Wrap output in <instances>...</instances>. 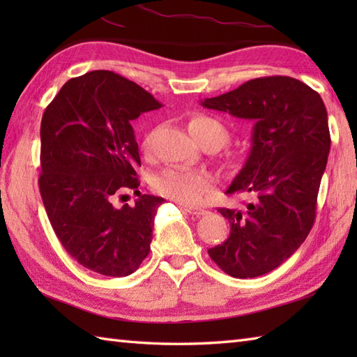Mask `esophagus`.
I'll return each instance as SVG.
<instances>
[{"label":"esophagus","instance_id":"1","mask_svg":"<svg viewBox=\"0 0 357 357\" xmlns=\"http://www.w3.org/2000/svg\"><path fill=\"white\" fill-rule=\"evenodd\" d=\"M183 208H184L185 211H188V213H190V215H195V216H204V215H207V213H208L207 210L198 208V207H188V206H183Z\"/></svg>","mask_w":357,"mask_h":357}]
</instances>
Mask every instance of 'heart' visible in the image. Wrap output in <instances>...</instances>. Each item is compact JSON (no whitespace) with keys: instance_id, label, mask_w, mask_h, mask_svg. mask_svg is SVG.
<instances>
[{"instance_id":"b5f03b06","label":"heart","mask_w":357,"mask_h":357,"mask_svg":"<svg viewBox=\"0 0 357 357\" xmlns=\"http://www.w3.org/2000/svg\"><path fill=\"white\" fill-rule=\"evenodd\" d=\"M193 138L199 144L211 139L219 147L229 138L225 127L218 119L210 116H196L188 123ZM150 138L144 141V149L149 150ZM155 190L169 198L185 206H198L199 202L215 188V178L207 172L181 169V167H170V169L159 173L153 181Z\"/></svg>"}]
</instances>
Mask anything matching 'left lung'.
<instances>
[{
  "instance_id": "obj_1",
  "label": "left lung",
  "mask_w": 357,
  "mask_h": 357,
  "mask_svg": "<svg viewBox=\"0 0 357 357\" xmlns=\"http://www.w3.org/2000/svg\"><path fill=\"white\" fill-rule=\"evenodd\" d=\"M201 104L255 121L247 161L225 193L256 199L244 210L219 208L230 236L208 255L233 278L262 276L285 262L313 227L331 144L327 109L319 93L290 77L250 79Z\"/></svg>"
}]
</instances>
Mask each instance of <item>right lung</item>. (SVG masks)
<instances>
[{
  "instance_id": "1",
  "label": "right lung",
  "mask_w": 357,
  "mask_h": 357,
  "mask_svg": "<svg viewBox=\"0 0 357 357\" xmlns=\"http://www.w3.org/2000/svg\"><path fill=\"white\" fill-rule=\"evenodd\" d=\"M161 102L119 75L93 70L72 78L41 121L40 192L66 252L104 276H128L150 252L162 198L141 195L135 206H113L138 188L141 167L133 121Z\"/></svg>"
}]
</instances>
